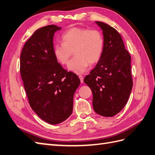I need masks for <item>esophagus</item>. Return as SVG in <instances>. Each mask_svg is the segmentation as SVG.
<instances>
[{"label":"esophagus","mask_w":155,"mask_h":155,"mask_svg":"<svg viewBox=\"0 0 155 155\" xmlns=\"http://www.w3.org/2000/svg\"><path fill=\"white\" fill-rule=\"evenodd\" d=\"M79 78H80V81H81V83H83L84 82V77L82 76V75H79Z\"/></svg>","instance_id":"obj_1"}]
</instances>
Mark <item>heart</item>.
Masks as SVG:
<instances>
[{
	"mask_svg": "<svg viewBox=\"0 0 155 155\" xmlns=\"http://www.w3.org/2000/svg\"><path fill=\"white\" fill-rule=\"evenodd\" d=\"M62 40L54 45V56L60 64L66 65L74 51L75 56L68 67L73 72H84L89 64L99 62L103 54L104 40L99 30L72 28L63 34Z\"/></svg>",
	"mask_w": 155,
	"mask_h": 155,
	"instance_id": "b5f03b06",
	"label": "heart"
}]
</instances>
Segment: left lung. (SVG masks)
Segmentation results:
<instances>
[{
    "label": "left lung",
    "instance_id": "obj_1",
    "mask_svg": "<svg viewBox=\"0 0 155 155\" xmlns=\"http://www.w3.org/2000/svg\"><path fill=\"white\" fill-rule=\"evenodd\" d=\"M95 23L103 30V54L84 82L93 93V106L97 114L112 117L125 107L133 87L131 56L120 33L103 22Z\"/></svg>",
    "mask_w": 155,
    "mask_h": 155
}]
</instances>
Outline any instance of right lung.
Wrapping results in <instances>:
<instances>
[{
    "instance_id": "add662e5",
    "label": "right lung",
    "mask_w": 155,
    "mask_h": 155,
    "mask_svg": "<svg viewBox=\"0 0 155 155\" xmlns=\"http://www.w3.org/2000/svg\"><path fill=\"white\" fill-rule=\"evenodd\" d=\"M61 28L49 25L36 30L20 55V74L30 107L50 124L66 120L73 110L78 75L67 71L53 54V37Z\"/></svg>"
}]
</instances>
